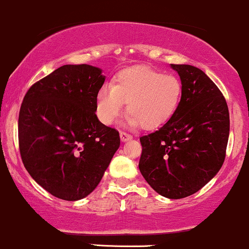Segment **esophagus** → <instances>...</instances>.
I'll use <instances>...</instances> for the list:
<instances>
[{"label":"esophagus","mask_w":249,"mask_h":249,"mask_svg":"<svg viewBox=\"0 0 249 249\" xmlns=\"http://www.w3.org/2000/svg\"><path fill=\"white\" fill-rule=\"evenodd\" d=\"M120 139H122L123 142H126V141H130L131 138H132V136L131 135H129V133H126V132H124V131H120Z\"/></svg>","instance_id":"esophagus-1"}]
</instances>
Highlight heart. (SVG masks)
<instances>
[{"instance_id": "obj_1", "label": "heart", "mask_w": 249, "mask_h": 249, "mask_svg": "<svg viewBox=\"0 0 249 249\" xmlns=\"http://www.w3.org/2000/svg\"><path fill=\"white\" fill-rule=\"evenodd\" d=\"M182 84L177 76L147 66L120 71L113 85H104L97 94V114L111 125L127 103V124L152 130L164 125L178 108Z\"/></svg>"}]
</instances>
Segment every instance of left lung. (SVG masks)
<instances>
[{
    "label": "left lung",
    "mask_w": 249,
    "mask_h": 249,
    "mask_svg": "<svg viewBox=\"0 0 249 249\" xmlns=\"http://www.w3.org/2000/svg\"><path fill=\"white\" fill-rule=\"evenodd\" d=\"M171 67L181 78V103L162 127L139 138V170L160 195L178 200L203 188L222 166L229 111L203 71L190 65Z\"/></svg>",
    "instance_id": "8db88e82"
}]
</instances>
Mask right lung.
Returning a JSON list of instances; mask_svg holds the SVG:
<instances>
[{
    "label": "right lung",
    "mask_w": 249,
    "mask_h": 249,
    "mask_svg": "<svg viewBox=\"0 0 249 249\" xmlns=\"http://www.w3.org/2000/svg\"><path fill=\"white\" fill-rule=\"evenodd\" d=\"M105 76L89 65H64L27 91L18 114L24 168L55 197L78 201L93 191L120 145L99 122L97 94Z\"/></svg>",
    "instance_id": "add662e5"
}]
</instances>
